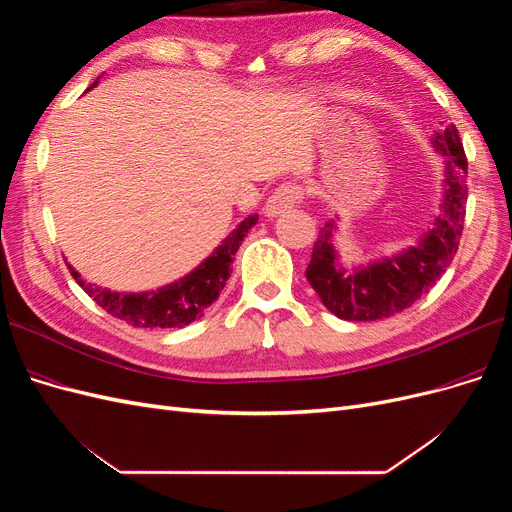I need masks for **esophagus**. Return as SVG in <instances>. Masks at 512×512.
Segmentation results:
<instances>
[{
  "label": "esophagus",
  "mask_w": 512,
  "mask_h": 512,
  "mask_svg": "<svg viewBox=\"0 0 512 512\" xmlns=\"http://www.w3.org/2000/svg\"><path fill=\"white\" fill-rule=\"evenodd\" d=\"M303 200V188L297 183H282L280 188H275V192L269 196L265 213L267 218H275V215L286 213L294 205H299Z\"/></svg>",
  "instance_id": "34e87169"
}]
</instances>
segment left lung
<instances>
[{
	"mask_svg": "<svg viewBox=\"0 0 512 512\" xmlns=\"http://www.w3.org/2000/svg\"><path fill=\"white\" fill-rule=\"evenodd\" d=\"M433 147L444 156L442 215L410 250L346 271L337 265L331 243L335 220L320 228L305 277L337 318L361 322L391 318L427 294L451 267L466 222L468 158L453 123L436 132Z\"/></svg>",
	"mask_w": 512,
	"mask_h": 512,
	"instance_id": "1",
	"label": "left lung"
}]
</instances>
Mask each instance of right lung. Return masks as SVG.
Wrapping results in <instances>:
<instances>
[{
    "label": "right lung",
    "instance_id": "obj_1",
    "mask_svg": "<svg viewBox=\"0 0 512 512\" xmlns=\"http://www.w3.org/2000/svg\"><path fill=\"white\" fill-rule=\"evenodd\" d=\"M256 222L258 215L245 218L222 241V245L215 247V252L205 262H200L192 273L181 277L179 282H173L151 292H113L81 280V275L70 265L68 269L76 284H79L106 314H111L119 320H126L132 327L141 329H181L185 324L194 322L196 318L205 316V309L220 297V292L224 290L232 273V256L237 254L241 241Z\"/></svg>",
    "mask_w": 512,
    "mask_h": 512
}]
</instances>
